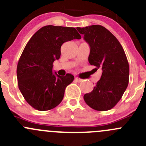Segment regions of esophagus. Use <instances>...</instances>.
<instances>
[{
  "mask_svg": "<svg viewBox=\"0 0 146 146\" xmlns=\"http://www.w3.org/2000/svg\"><path fill=\"white\" fill-rule=\"evenodd\" d=\"M75 80H76L77 82H81L82 80H83V79L80 78H78V77H76L75 78Z\"/></svg>",
  "mask_w": 146,
  "mask_h": 146,
  "instance_id": "1",
  "label": "esophagus"
}]
</instances>
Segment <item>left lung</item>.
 I'll use <instances>...</instances> for the list:
<instances>
[{
	"label": "left lung",
	"instance_id": "left-lung-1",
	"mask_svg": "<svg viewBox=\"0 0 146 146\" xmlns=\"http://www.w3.org/2000/svg\"><path fill=\"white\" fill-rule=\"evenodd\" d=\"M90 48L89 63L102 69L101 78L90 93L83 96L91 108L111 110L118 103L129 82V64L118 39L105 27L93 25L77 28Z\"/></svg>",
	"mask_w": 146,
	"mask_h": 146
}]
</instances>
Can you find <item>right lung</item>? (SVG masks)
I'll return each instance as SVG.
<instances>
[{
  "mask_svg": "<svg viewBox=\"0 0 146 146\" xmlns=\"http://www.w3.org/2000/svg\"><path fill=\"white\" fill-rule=\"evenodd\" d=\"M80 38L75 28L49 25L40 28L27 43L18 60L17 78L23 96L33 108L49 111L62 101L74 76L53 73V63L60 58L65 42Z\"/></svg>",
  "mask_w": 146,
  "mask_h": 146,
  "instance_id": "obj_1",
  "label": "right lung"
}]
</instances>
